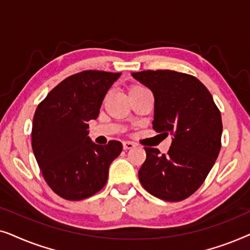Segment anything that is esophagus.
<instances>
[{"instance_id":"1","label":"esophagus","mask_w":250,"mask_h":250,"mask_svg":"<svg viewBox=\"0 0 250 250\" xmlns=\"http://www.w3.org/2000/svg\"><path fill=\"white\" fill-rule=\"evenodd\" d=\"M134 146H135V145L133 142H129V141L123 142V148H124V150L132 149V148H134Z\"/></svg>"}]
</instances>
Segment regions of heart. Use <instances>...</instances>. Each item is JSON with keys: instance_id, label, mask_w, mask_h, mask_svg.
<instances>
[{"instance_id": "b5f03b06", "label": "heart", "mask_w": 250, "mask_h": 250, "mask_svg": "<svg viewBox=\"0 0 250 250\" xmlns=\"http://www.w3.org/2000/svg\"><path fill=\"white\" fill-rule=\"evenodd\" d=\"M142 90H146L143 86H140V85H135V86H133L129 88V93H134V92H138V91H142Z\"/></svg>"}]
</instances>
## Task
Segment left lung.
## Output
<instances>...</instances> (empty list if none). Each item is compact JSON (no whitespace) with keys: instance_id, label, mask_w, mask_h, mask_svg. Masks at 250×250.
<instances>
[{"instance_id":"1","label":"left lung","mask_w":250,"mask_h":250,"mask_svg":"<svg viewBox=\"0 0 250 250\" xmlns=\"http://www.w3.org/2000/svg\"><path fill=\"white\" fill-rule=\"evenodd\" d=\"M132 76L155 98L153 129L172 136L166 155L146 148L140 182L159 199H186L203 184L220 153L221 112L207 87L191 75L145 70Z\"/></svg>"}]
</instances>
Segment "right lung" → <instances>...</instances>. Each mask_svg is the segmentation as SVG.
Here are the masks:
<instances>
[{
    "label": "right lung",
    "mask_w": 250,
    "mask_h": 250,
    "mask_svg": "<svg viewBox=\"0 0 250 250\" xmlns=\"http://www.w3.org/2000/svg\"><path fill=\"white\" fill-rule=\"evenodd\" d=\"M122 73L85 70L49 92L33 119L32 146L44 180L58 196L82 200L100 191L109 166L122 152L119 141L99 146L88 136L102 101Z\"/></svg>",
    "instance_id": "1"
}]
</instances>
